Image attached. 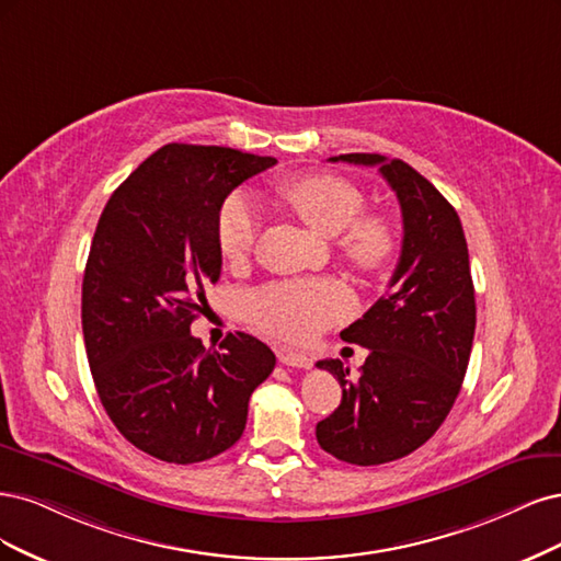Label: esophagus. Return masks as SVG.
I'll return each mask as SVG.
<instances>
[{
  "label": "esophagus",
  "mask_w": 561,
  "mask_h": 561,
  "mask_svg": "<svg viewBox=\"0 0 561 561\" xmlns=\"http://www.w3.org/2000/svg\"><path fill=\"white\" fill-rule=\"evenodd\" d=\"M279 360L284 366H291V368H310L312 366V358L305 356V354H296V352H279Z\"/></svg>",
  "instance_id": "34e87169"
}]
</instances>
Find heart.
Listing matches in <instances>:
<instances>
[{
    "label": "heart",
    "instance_id": "heart-1",
    "mask_svg": "<svg viewBox=\"0 0 561 561\" xmlns=\"http://www.w3.org/2000/svg\"><path fill=\"white\" fill-rule=\"evenodd\" d=\"M282 201L323 238H333L337 254L360 273H382L396 251V234L385 216L360 214L366 195L350 179L312 172L279 184ZM261 216L242 191L230 193L216 216V244L230 263H242L256 244ZM249 319L270 335L305 342L352 312V296L342 284L275 282L247 298Z\"/></svg>",
    "mask_w": 561,
    "mask_h": 561
}]
</instances>
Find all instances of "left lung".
Segmentation results:
<instances>
[{"label": "left lung", "mask_w": 561, "mask_h": 561, "mask_svg": "<svg viewBox=\"0 0 561 561\" xmlns=\"http://www.w3.org/2000/svg\"><path fill=\"white\" fill-rule=\"evenodd\" d=\"M333 162L377 165L399 197L403 247L387 294L340 333L370 354L358 377L323 358L342 387L317 440L340 461L377 466L408 457L440 428L461 391L476 333V288L459 214L399 158L345 153Z\"/></svg>", "instance_id": "8db88e82"}]
</instances>
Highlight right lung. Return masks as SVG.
I'll list each match as a JSON object with an SVG mask.
<instances>
[{
	"instance_id": "obj_1",
	"label": "right lung",
	"mask_w": 561,
	"mask_h": 561,
	"mask_svg": "<svg viewBox=\"0 0 561 561\" xmlns=\"http://www.w3.org/2000/svg\"><path fill=\"white\" fill-rule=\"evenodd\" d=\"M275 158L168 144L106 203L83 273L90 373L114 426L147 455L197 463L240 440L275 354L249 333L219 350L191 335L205 286L221 277L216 216L232 188Z\"/></svg>"
}]
</instances>
